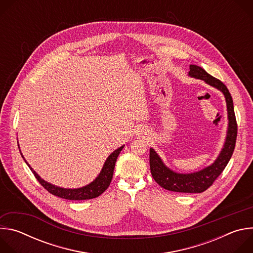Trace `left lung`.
I'll list each match as a JSON object with an SVG mask.
<instances>
[{"instance_id":"left-lung-1","label":"left lung","mask_w":253,"mask_h":253,"mask_svg":"<svg viewBox=\"0 0 253 253\" xmlns=\"http://www.w3.org/2000/svg\"><path fill=\"white\" fill-rule=\"evenodd\" d=\"M189 68L190 71L188 74L190 77L204 81L206 84L222 92L225 97L228 127L223 148L211 165L192 173H177L171 170L164 164L156 151L153 148H150V170L155 181L166 190L181 193H201L213 184L215 179L222 173L229 162L235 147L237 124L232 97L227 87L220 80L209 75L201 67L190 65Z\"/></svg>"}]
</instances>
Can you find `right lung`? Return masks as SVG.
Returning <instances> with one entry per match:
<instances>
[{
  "instance_id": "1",
  "label": "right lung",
  "mask_w": 253,
  "mask_h": 253,
  "mask_svg": "<svg viewBox=\"0 0 253 253\" xmlns=\"http://www.w3.org/2000/svg\"><path fill=\"white\" fill-rule=\"evenodd\" d=\"M123 148H124V145L119 147L118 149H116L109 156H108V158L106 159V161L103 165V168H102L101 172L99 173V175L95 178V180H93L91 183H89L86 186H83V187H80V188H73V189L62 188V187L53 185V184L45 181V180L42 179L37 174V172H36L30 166V164L26 161V159L24 158L22 153H21V155L24 158L27 165L29 166V168L31 169V171L33 172V174L35 175V177L37 178V180L40 182V184L46 190H48L51 194H53L55 196H58L60 198L68 199V200H86V199H92V198L98 197L108 187H109V185L111 183L112 177H113V172H114L117 157H118V155L120 154V152Z\"/></svg>"
}]
</instances>
